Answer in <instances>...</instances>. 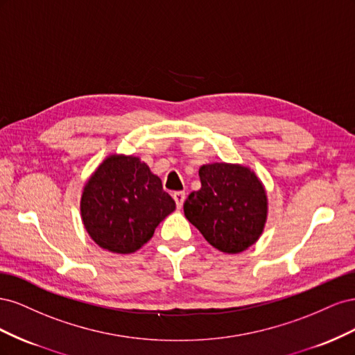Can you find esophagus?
Returning <instances> with one entry per match:
<instances>
[{"label": "esophagus", "instance_id": "1", "mask_svg": "<svg viewBox=\"0 0 355 355\" xmlns=\"http://www.w3.org/2000/svg\"><path fill=\"white\" fill-rule=\"evenodd\" d=\"M173 198H175V201H176V206L180 209L182 206H184V201H185V192L176 191L175 194H173Z\"/></svg>", "mask_w": 355, "mask_h": 355}]
</instances>
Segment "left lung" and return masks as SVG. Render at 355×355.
I'll use <instances>...</instances> for the list:
<instances>
[{
    "label": "left lung",
    "mask_w": 355,
    "mask_h": 355,
    "mask_svg": "<svg viewBox=\"0 0 355 355\" xmlns=\"http://www.w3.org/2000/svg\"><path fill=\"white\" fill-rule=\"evenodd\" d=\"M201 188L188 196L187 219L213 247L240 253L262 234L266 196L253 171L243 166L214 163L198 171Z\"/></svg>",
    "instance_id": "1"
}]
</instances>
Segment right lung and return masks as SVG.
I'll return each instance as SVG.
<instances>
[{
	"label": "right lung",
	"instance_id": "right-lung-1",
	"mask_svg": "<svg viewBox=\"0 0 355 355\" xmlns=\"http://www.w3.org/2000/svg\"><path fill=\"white\" fill-rule=\"evenodd\" d=\"M176 204L136 157L106 158L87 182L81 216L90 237L112 253H133L151 240Z\"/></svg>",
	"mask_w": 355,
	"mask_h": 355
}]
</instances>
